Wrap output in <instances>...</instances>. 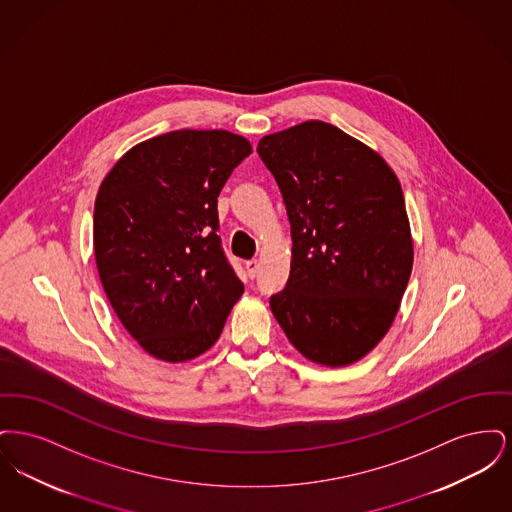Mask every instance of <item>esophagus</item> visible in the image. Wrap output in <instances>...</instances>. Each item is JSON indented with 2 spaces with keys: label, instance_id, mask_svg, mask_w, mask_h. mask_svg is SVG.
Listing matches in <instances>:
<instances>
[{
  "label": "esophagus",
  "instance_id": "esophagus-1",
  "mask_svg": "<svg viewBox=\"0 0 512 512\" xmlns=\"http://www.w3.org/2000/svg\"><path fill=\"white\" fill-rule=\"evenodd\" d=\"M245 268H247L249 278H255V276H257V272H259V261H257V259H251V261H247V263H245Z\"/></svg>",
  "mask_w": 512,
  "mask_h": 512
}]
</instances>
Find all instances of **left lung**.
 Returning a JSON list of instances; mask_svg holds the SVG:
<instances>
[{"label":"left lung","instance_id":"obj_1","mask_svg":"<svg viewBox=\"0 0 512 512\" xmlns=\"http://www.w3.org/2000/svg\"><path fill=\"white\" fill-rule=\"evenodd\" d=\"M292 226V265L270 311L309 361L347 366L388 334L413 270L401 184L363 142L307 121L261 138Z\"/></svg>","mask_w":512,"mask_h":512}]
</instances>
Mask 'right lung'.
I'll use <instances>...</instances> for the list:
<instances>
[{
	"label": "right lung",
	"mask_w": 512,
	"mask_h": 512,
	"mask_svg": "<svg viewBox=\"0 0 512 512\" xmlns=\"http://www.w3.org/2000/svg\"><path fill=\"white\" fill-rule=\"evenodd\" d=\"M251 153L228 130H174L103 178L94 253L105 295L151 357L184 363L219 340L244 284L220 245L217 197Z\"/></svg>",
	"instance_id": "right-lung-1"
}]
</instances>
